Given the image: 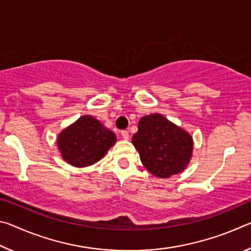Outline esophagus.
Instances as JSON below:
<instances>
[{
  "mask_svg": "<svg viewBox=\"0 0 251 251\" xmlns=\"http://www.w3.org/2000/svg\"><path fill=\"white\" fill-rule=\"evenodd\" d=\"M122 136H123V138H124V140H128V138H129V133L127 132V130H123Z\"/></svg>",
  "mask_w": 251,
  "mask_h": 251,
  "instance_id": "esophagus-1",
  "label": "esophagus"
}]
</instances>
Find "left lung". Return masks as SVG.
<instances>
[{
  "mask_svg": "<svg viewBox=\"0 0 251 251\" xmlns=\"http://www.w3.org/2000/svg\"><path fill=\"white\" fill-rule=\"evenodd\" d=\"M132 143L140 153L143 165L153 176L162 178L181 173L193 152L192 136L161 114L143 116Z\"/></svg>",
  "mask_w": 251,
  "mask_h": 251,
  "instance_id": "1",
  "label": "left lung"
}]
</instances>
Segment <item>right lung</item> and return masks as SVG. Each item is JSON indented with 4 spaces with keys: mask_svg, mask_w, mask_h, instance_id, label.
Instances as JSON below:
<instances>
[{
    "mask_svg": "<svg viewBox=\"0 0 251 251\" xmlns=\"http://www.w3.org/2000/svg\"><path fill=\"white\" fill-rule=\"evenodd\" d=\"M116 143V135L89 115H83L58 135L57 145L63 160L75 168L100 161Z\"/></svg>",
    "mask_w": 251,
    "mask_h": 251,
    "instance_id": "add662e5",
    "label": "right lung"
}]
</instances>
